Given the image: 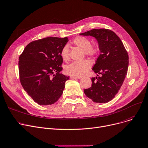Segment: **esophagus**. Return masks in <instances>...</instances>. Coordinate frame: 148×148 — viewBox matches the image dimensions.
<instances>
[{"mask_svg":"<svg viewBox=\"0 0 148 148\" xmlns=\"http://www.w3.org/2000/svg\"><path fill=\"white\" fill-rule=\"evenodd\" d=\"M70 77L71 79H81V76H71Z\"/></svg>","mask_w":148,"mask_h":148,"instance_id":"34e87169","label":"esophagus"}]
</instances>
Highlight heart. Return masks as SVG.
Returning <instances> with one entry per match:
<instances>
[{
  "label": "heart",
  "mask_w": 148,
  "mask_h": 148,
  "mask_svg": "<svg viewBox=\"0 0 148 148\" xmlns=\"http://www.w3.org/2000/svg\"><path fill=\"white\" fill-rule=\"evenodd\" d=\"M73 44L84 50V54L89 57H95L99 53V47L95 44H91L90 39L85 36H77L73 39ZM60 56L64 62L69 59V48L65 45L60 51ZM91 63L88 60L81 62H73L65 67L67 74L75 76H81L84 75L91 67Z\"/></svg>",
  "instance_id": "heart-1"
}]
</instances>
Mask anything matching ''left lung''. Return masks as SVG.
Instances as JSON below:
<instances>
[{"instance_id":"left-lung-1","label":"left lung","mask_w":148,"mask_h":148,"mask_svg":"<svg viewBox=\"0 0 148 148\" xmlns=\"http://www.w3.org/2000/svg\"><path fill=\"white\" fill-rule=\"evenodd\" d=\"M80 34L95 38L100 51L92 69L100 76L91 78L92 85L84 93L95 103H107L115 97L126 77L128 53L120 38L109 29H92Z\"/></svg>"}]
</instances>
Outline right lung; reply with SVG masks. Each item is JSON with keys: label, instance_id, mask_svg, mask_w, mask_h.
Returning <instances> with one entry per match:
<instances>
[{"label": "right lung", "instance_id": "add662e5", "mask_svg": "<svg viewBox=\"0 0 148 148\" xmlns=\"http://www.w3.org/2000/svg\"><path fill=\"white\" fill-rule=\"evenodd\" d=\"M67 38L48 37L31 42L19 57L20 82L29 96L40 105H49L62 95L69 76L60 73L63 60L60 51Z\"/></svg>", "mask_w": 148, "mask_h": 148}]
</instances>
